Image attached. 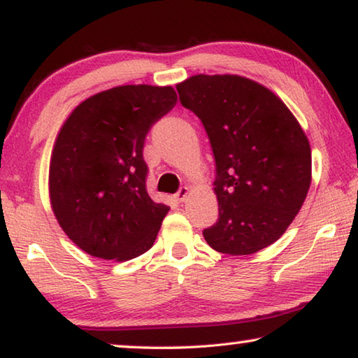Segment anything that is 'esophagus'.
I'll return each instance as SVG.
<instances>
[{
  "instance_id": "1",
  "label": "esophagus",
  "mask_w": 358,
  "mask_h": 358,
  "mask_svg": "<svg viewBox=\"0 0 358 358\" xmlns=\"http://www.w3.org/2000/svg\"><path fill=\"white\" fill-rule=\"evenodd\" d=\"M189 189H187V187H180L179 189V192L176 193L174 195V198H176V201H179V203H182V201H185V198H187V195H189Z\"/></svg>"
}]
</instances>
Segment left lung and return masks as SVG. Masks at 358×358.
Returning a JSON list of instances; mask_svg holds the SVG:
<instances>
[{"instance_id": "left-lung-1", "label": "left lung", "mask_w": 358, "mask_h": 358, "mask_svg": "<svg viewBox=\"0 0 358 358\" xmlns=\"http://www.w3.org/2000/svg\"><path fill=\"white\" fill-rule=\"evenodd\" d=\"M203 122L215 158L214 250L250 255L285 233L311 185V145L282 99L236 74H196L176 85Z\"/></svg>"}]
</instances>
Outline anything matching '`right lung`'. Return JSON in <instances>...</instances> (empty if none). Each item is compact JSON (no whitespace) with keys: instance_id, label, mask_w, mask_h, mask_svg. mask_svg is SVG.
I'll return each mask as SVG.
<instances>
[{"instance_id":"add662e5","label":"right lung","mask_w":358,"mask_h":358,"mask_svg":"<svg viewBox=\"0 0 358 358\" xmlns=\"http://www.w3.org/2000/svg\"><path fill=\"white\" fill-rule=\"evenodd\" d=\"M176 101L169 85H120L87 98L64 120L50 157V204L89 255L125 262L154 245L169 208L145 190L144 139Z\"/></svg>"}]
</instances>
